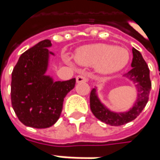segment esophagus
<instances>
[{"label":"esophagus","mask_w":160,"mask_h":160,"mask_svg":"<svg viewBox=\"0 0 160 160\" xmlns=\"http://www.w3.org/2000/svg\"><path fill=\"white\" fill-rule=\"evenodd\" d=\"M76 80H77L78 83H80V82H86V81H88V78H87L86 75H78L77 78H76Z\"/></svg>","instance_id":"1"}]
</instances>
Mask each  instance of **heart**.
Instances as JSON below:
<instances>
[{
	"label": "heart",
	"mask_w": 160,
	"mask_h": 160,
	"mask_svg": "<svg viewBox=\"0 0 160 160\" xmlns=\"http://www.w3.org/2000/svg\"><path fill=\"white\" fill-rule=\"evenodd\" d=\"M75 59L82 65H95L97 72L106 75L125 68L129 62L130 55L124 48L96 43L79 48L75 54Z\"/></svg>",
	"instance_id": "b5f03b06"
}]
</instances>
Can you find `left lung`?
<instances>
[{"label":"left lung","mask_w":160,"mask_h":160,"mask_svg":"<svg viewBox=\"0 0 160 160\" xmlns=\"http://www.w3.org/2000/svg\"><path fill=\"white\" fill-rule=\"evenodd\" d=\"M132 52V69L123 76L135 85L137 97L133 106L128 111L122 112H112L101 102L97 96V88H93L90 92L91 112L99 120L111 126H121L134 120L144 109L149 100V95L152 88L150 70L142 54L137 49L133 48Z\"/></svg>","instance_id":"left-lung-1"}]
</instances>
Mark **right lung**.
Instances as JSON below:
<instances>
[{
  "instance_id": "obj_1",
  "label": "right lung",
  "mask_w": 160,
  "mask_h": 160,
  "mask_svg": "<svg viewBox=\"0 0 160 160\" xmlns=\"http://www.w3.org/2000/svg\"><path fill=\"white\" fill-rule=\"evenodd\" d=\"M52 44L44 40L20 56L11 74V103L20 121L27 127L47 128L58 120L63 98L75 86V78L54 81L46 75Z\"/></svg>"
}]
</instances>
